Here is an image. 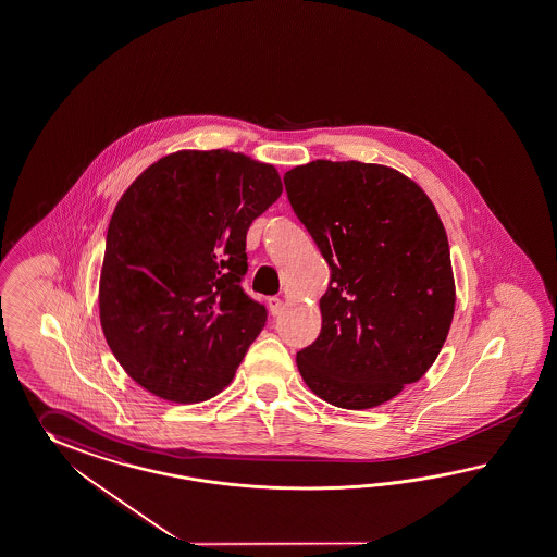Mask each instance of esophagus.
<instances>
[{"instance_id":"obj_1","label":"esophagus","mask_w":557,"mask_h":557,"mask_svg":"<svg viewBox=\"0 0 557 557\" xmlns=\"http://www.w3.org/2000/svg\"><path fill=\"white\" fill-rule=\"evenodd\" d=\"M268 306H270V312L273 315H277V313L282 312V308H284V301L280 298H270L268 299Z\"/></svg>"}]
</instances>
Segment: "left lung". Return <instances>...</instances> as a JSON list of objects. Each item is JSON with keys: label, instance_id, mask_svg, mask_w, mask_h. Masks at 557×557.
<instances>
[{"label": "left lung", "instance_id": "8db88e82", "mask_svg": "<svg viewBox=\"0 0 557 557\" xmlns=\"http://www.w3.org/2000/svg\"><path fill=\"white\" fill-rule=\"evenodd\" d=\"M330 268L322 332L296 356L322 400L388 403L433 367L455 313L447 231L429 195L386 164L318 159L284 175Z\"/></svg>", "mask_w": 557, "mask_h": 557}]
</instances>
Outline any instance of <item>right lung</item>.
<instances>
[{"mask_svg":"<svg viewBox=\"0 0 557 557\" xmlns=\"http://www.w3.org/2000/svg\"><path fill=\"white\" fill-rule=\"evenodd\" d=\"M273 164L231 150H177L114 207L98 284L100 326L124 372L169 403L230 384L265 308L245 296L247 230L282 195Z\"/></svg>","mask_w":557,"mask_h":557,"instance_id":"right-lung-1","label":"right lung"}]
</instances>
